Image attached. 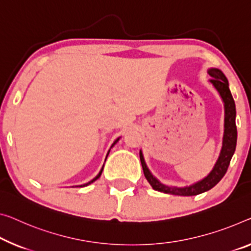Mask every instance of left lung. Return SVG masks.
Listing matches in <instances>:
<instances>
[{"instance_id":"8db88e82","label":"left lung","mask_w":251,"mask_h":251,"mask_svg":"<svg viewBox=\"0 0 251 251\" xmlns=\"http://www.w3.org/2000/svg\"><path fill=\"white\" fill-rule=\"evenodd\" d=\"M209 74L212 77L211 83L213 84L214 87L217 88L218 92L221 95V98L225 102V109H226V118H225V137H223V147L221 150V155H220L219 159L215 164L213 171L210 173V175L205 177L201 182L196 183L191 186L178 188V187H171L166 186V185L161 184L151 175L149 169L146 166V163L142 157V153L140 152V161L142 169H144L145 177L147 178L149 184L151 185L153 190L166 193V194H173V195H183V196H192L201 194L203 192H206L214 187L222 177L226 175L228 167L230 165L231 158H232L234 150H236L237 145V126H236V104H234L233 98L231 95V92L229 90V83L223 73L219 69H210Z\"/></svg>"}]
</instances>
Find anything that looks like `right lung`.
<instances>
[{"label":"right lung","mask_w":251,"mask_h":251,"mask_svg":"<svg viewBox=\"0 0 251 251\" xmlns=\"http://www.w3.org/2000/svg\"><path fill=\"white\" fill-rule=\"evenodd\" d=\"M118 140H119V139H117V140H115V141H114V144L112 145V147H113V146H114L115 144H117V141H118ZM107 155H109V153H107ZM106 157H107V156H106ZM102 171H103V168L101 169V172H100V173H99V175H98V176H96V177H95V178H93V179H92L90 183H87V184H84V185H80V187H82V186H86V185H88V184H91V183H93V182H95V180H96V179H98L100 176H101V174H102Z\"/></svg>","instance_id":"right-lung-1"}]
</instances>
